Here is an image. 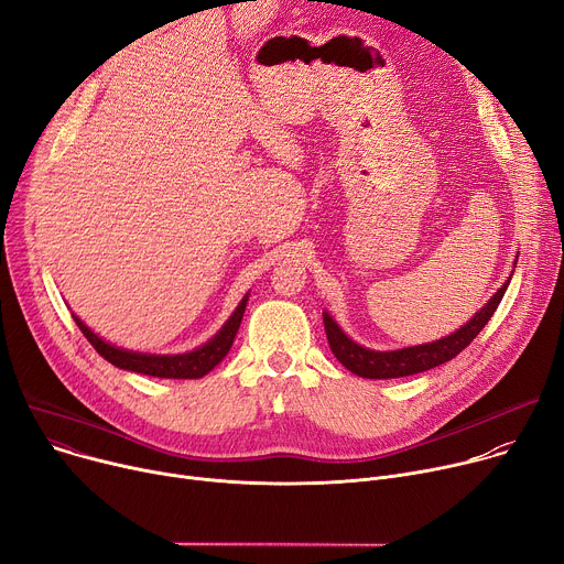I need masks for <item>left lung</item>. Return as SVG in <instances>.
Here are the masks:
<instances>
[{
	"instance_id": "obj_1",
	"label": "left lung",
	"mask_w": 564,
	"mask_h": 564,
	"mask_svg": "<svg viewBox=\"0 0 564 564\" xmlns=\"http://www.w3.org/2000/svg\"><path fill=\"white\" fill-rule=\"evenodd\" d=\"M508 283L510 281H506L492 294V299L484 305V308L466 326H460L456 333H452L443 339L430 341V344L400 348V350H371V348L355 344L352 339H348L341 333V328L333 322V317L328 313H324V328H326L330 350L350 373L360 376V378L389 380V378H404V376L423 373L427 369L449 362L452 357H456L466 346H470V341L484 330L488 319L495 315Z\"/></svg>"
}]
</instances>
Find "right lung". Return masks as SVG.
<instances>
[{"instance_id": "obj_1", "label": "right lung", "mask_w": 564, "mask_h": 564, "mask_svg": "<svg viewBox=\"0 0 564 564\" xmlns=\"http://www.w3.org/2000/svg\"><path fill=\"white\" fill-rule=\"evenodd\" d=\"M245 305H247V296L238 303V308L234 311L229 322L207 344L191 350V352H182V355H150V352L123 350V348H117V346L104 341L98 335H94L76 315H74V322L80 328V333L87 337V341L96 348V352L100 357H106L110 365H115L119 369L152 376V378L195 380V378L207 376L214 367H218L223 362V357L229 352V348L236 339V333L240 328L242 315H245Z\"/></svg>"}]
</instances>
